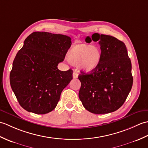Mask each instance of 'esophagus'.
Here are the masks:
<instances>
[{
	"mask_svg": "<svg viewBox=\"0 0 148 148\" xmlns=\"http://www.w3.org/2000/svg\"><path fill=\"white\" fill-rule=\"evenodd\" d=\"M77 77H78V74L76 72H74L73 78H74V79H76V78H77Z\"/></svg>",
	"mask_w": 148,
	"mask_h": 148,
	"instance_id": "1",
	"label": "esophagus"
}]
</instances>
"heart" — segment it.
<instances>
[{"label":"heart","instance_id":"b5f03b06","mask_svg":"<svg viewBox=\"0 0 148 148\" xmlns=\"http://www.w3.org/2000/svg\"><path fill=\"white\" fill-rule=\"evenodd\" d=\"M67 60L72 64L78 65L85 72H92L99 65L102 51L98 46L88 44H77L69 50Z\"/></svg>","mask_w":148,"mask_h":148}]
</instances>
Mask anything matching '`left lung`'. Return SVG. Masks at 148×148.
<instances>
[{"label":"left lung","instance_id":"left-lung-1","mask_svg":"<svg viewBox=\"0 0 148 148\" xmlns=\"http://www.w3.org/2000/svg\"><path fill=\"white\" fill-rule=\"evenodd\" d=\"M98 41L102 51L99 65L90 74L81 72L79 98L84 108L94 114H107L123 104L132 87V64L126 46L111 36L95 33L86 42Z\"/></svg>","mask_w":148,"mask_h":148}]
</instances>
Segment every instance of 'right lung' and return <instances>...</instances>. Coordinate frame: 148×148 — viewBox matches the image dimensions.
Here are the masks:
<instances>
[{
  "label": "right lung",
  "mask_w": 148,
  "mask_h": 148,
  "mask_svg": "<svg viewBox=\"0 0 148 148\" xmlns=\"http://www.w3.org/2000/svg\"><path fill=\"white\" fill-rule=\"evenodd\" d=\"M71 39L62 34L35 32L28 36L12 63L11 88L24 109L37 114L52 111L62 90L72 79V70L61 71L71 46Z\"/></svg>",
  "instance_id": "add662e5"
}]
</instances>
